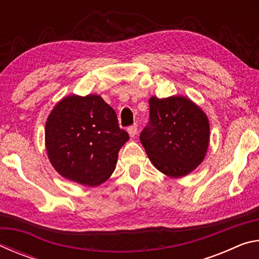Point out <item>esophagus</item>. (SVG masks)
<instances>
[{
    "instance_id": "obj_1",
    "label": "esophagus",
    "mask_w": 259,
    "mask_h": 259,
    "mask_svg": "<svg viewBox=\"0 0 259 259\" xmlns=\"http://www.w3.org/2000/svg\"><path fill=\"white\" fill-rule=\"evenodd\" d=\"M128 134L130 137H135L137 135V125H131L128 128Z\"/></svg>"
}]
</instances>
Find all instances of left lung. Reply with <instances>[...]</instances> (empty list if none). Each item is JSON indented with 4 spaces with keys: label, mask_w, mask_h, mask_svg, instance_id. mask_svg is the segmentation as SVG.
I'll return each mask as SVG.
<instances>
[{
    "label": "left lung",
    "mask_w": 259,
    "mask_h": 259,
    "mask_svg": "<svg viewBox=\"0 0 259 259\" xmlns=\"http://www.w3.org/2000/svg\"><path fill=\"white\" fill-rule=\"evenodd\" d=\"M209 140L208 116L190 98H150V123L140 142L159 171L172 178L186 176L202 163Z\"/></svg>",
    "instance_id": "obj_1"
}]
</instances>
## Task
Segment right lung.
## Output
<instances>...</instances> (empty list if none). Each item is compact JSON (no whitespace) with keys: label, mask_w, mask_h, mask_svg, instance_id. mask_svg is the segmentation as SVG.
Instances as JSON below:
<instances>
[{"label":"right lung","mask_w":259,"mask_h":259,"mask_svg":"<svg viewBox=\"0 0 259 259\" xmlns=\"http://www.w3.org/2000/svg\"><path fill=\"white\" fill-rule=\"evenodd\" d=\"M45 134L56 171L85 186H98L111 177L120 148L129 139L114 109L91 94L59 100L48 116Z\"/></svg>","instance_id":"right-lung-1"}]
</instances>
